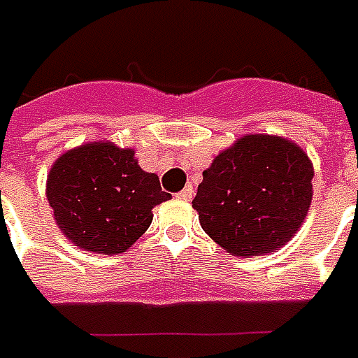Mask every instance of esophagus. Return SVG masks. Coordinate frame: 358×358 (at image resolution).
<instances>
[{
	"label": "esophagus",
	"instance_id": "1",
	"mask_svg": "<svg viewBox=\"0 0 358 358\" xmlns=\"http://www.w3.org/2000/svg\"><path fill=\"white\" fill-rule=\"evenodd\" d=\"M192 196H194V189H192V185H187L183 191L177 194V199H181V200H192Z\"/></svg>",
	"mask_w": 358,
	"mask_h": 358
}]
</instances>
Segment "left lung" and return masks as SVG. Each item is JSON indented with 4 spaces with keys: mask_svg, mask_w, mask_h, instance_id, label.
Returning a JSON list of instances; mask_svg holds the SVG:
<instances>
[{
    "mask_svg": "<svg viewBox=\"0 0 358 358\" xmlns=\"http://www.w3.org/2000/svg\"><path fill=\"white\" fill-rule=\"evenodd\" d=\"M314 169L295 143L248 134L202 171L192 208L202 229L235 256L283 247L303 224L313 200Z\"/></svg>",
    "mask_w": 358,
    "mask_h": 358,
    "instance_id": "8db88e82",
    "label": "left lung"
}]
</instances>
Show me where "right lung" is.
<instances>
[{"mask_svg":"<svg viewBox=\"0 0 358 358\" xmlns=\"http://www.w3.org/2000/svg\"><path fill=\"white\" fill-rule=\"evenodd\" d=\"M45 194L67 239L98 255L125 252L150 227L152 208L171 199L133 150L111 143L83 144L57 158Z\"/></svg>","mask_w":358,"mask_h":358,"instance_id":"right-lung-1","label":"right lung"}]
</instances>
